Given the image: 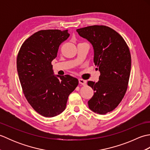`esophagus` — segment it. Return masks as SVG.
<instances>
[{
  "label": "esophagus",
  "mask_w": 150,
  "mask_h": 150,
  "mask_svg": "<svg viewBox=\"0 0 150 150\" xmlns=\"http://www.w3.org/2000/svg\"><path fill=\"white\" fill-rule=\"evenodd\" d=\"M79 84L83 85V86H85L86 84V81L84 80V79H79Z\"/></svg>",
  "instance_id": "34e87169"
}]
</instances>
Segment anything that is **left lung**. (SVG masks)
Segmentation results:
<instances>
[{
  "label": "left lung",
  "instance_id": "left-lung-1",
  "mask_svg": "<svg viewBox=\"0 0 150 150\" xmlns=\"http://www.w3.org/2000/svg\"><path fill=\"white\" fill-rule=\"evenodd\" d=\"M77 31L93 45L94 62L100 73L97 82H88L94 91L89 108L105 115L118 106L128 89L132 64L129 49L122 37L110 27L94 25Z\"/></svg>",
  "mask_w": 150,
  "mask_h": 150
}]
</instances>
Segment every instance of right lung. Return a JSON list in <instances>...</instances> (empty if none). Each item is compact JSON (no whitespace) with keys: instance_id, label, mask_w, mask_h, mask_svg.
I'll return each mask as SVG.
<instances>
[{"instance_id":"1","label":"right lung","mask_w":150,"mask_h":150,"mask_svg":"<svg viewBox=\"0 0 150 150\" xmlns=\"http://www.w3.org/2000/svg\"><path fill=\"white\" fill-rule=\"evenodd\" d=\"M69 36L68 30H40L24 41L18 53L17 68L25 97L38 113L58 115L65 110L69 94L79 84L69 75H53L52 60Z\"/></svg>"}]
</instances>
